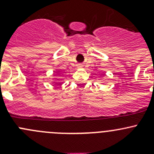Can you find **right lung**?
<instances>
[{
    "label": "right lung",
    "instance_id": "obj_1",
    "mask_svg": "<svg viewBox=\"0 0 154 154\" xmlns=\"http://www.w3.org/2000/svg\"><path fill=\"white\" fill-rule=\"evenodd\" d=\"M56 74H57V76H60V70H57V71H56Z\"/></svg>",
    "mask_w": 154,
    "mask_h": 154
}]
</instances>
